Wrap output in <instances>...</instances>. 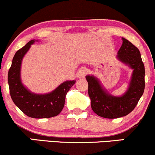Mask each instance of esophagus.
Here are the masks:
<instances>
[{
  "mask_svg": "<svg viewBox=\"0 0 155 155\" xmlns=\"http://www.w3.org/2000/svg\"><path fill=\"white\" fill-rule=\"evenodd\" d=\"M88 72V70L86 67H82L78 71V77L79 78H83L86 76V74Z\"/></svg>",
  "mask_w": 155,
  "mask_h": 155,
  "instance_id": "1",
  "label": "esophagus"
}]
</instances>
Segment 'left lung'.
<instances>
[{
    "instance_id": "8db88e82",
    "label": "left lung",
    "mask_w": 155,
    "mask_h": 155,
    "mask_svg": "<svg viewBox=\"0 0 155 155\" xmlns=\"http://www.w3.org/2000/svg\"><path fill=\"white\" fill-rule=\"evenodd\" d=\"M122 45L116 58L133 69L127 90L119 97L110 94L94 75L86 76L88 83V96L95 114L106 119L127 116L133 110L143 95L145 88V68L140 51L127 39L122 38Z\"/></svg>"
}]
</instances>
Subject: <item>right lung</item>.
Listing matches in <instances>:
<instances>
[{"label":"right lung","instance_id":"add662e5","mask_svg":"<svg viewBox=\"0 0 155 155\" xmlns=\"http://www.w3.org/2000/svg\"><path fill=\"white\" fill-rule=\"evenodd\" d=\"M36 41L38 40H31L15 53L8 70V83L12 100L20 110L31 118L45 119L61 112L66 95L76 81H64L53 91L43 94H35L26 88L21 81V64L23 57Z\"/></svg>","mask_w":155,"mask_h":155}]
</instances>
